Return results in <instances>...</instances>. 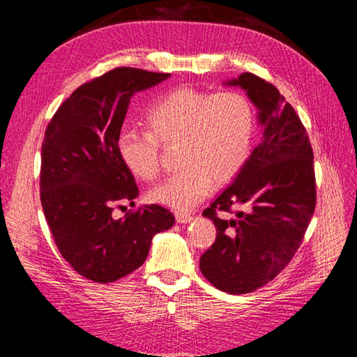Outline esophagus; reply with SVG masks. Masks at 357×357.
I'll list each match as a JSON object with an SVG mask.
<instances>
[{"label": "esophagus", "mask_w": 357, "mask_h": 357, "mask_svg": "<svg viewBox=\"0 0 357 357\" xmlns=\"http://www.w3.org/2000/svg\"><path fill=\"white\" fill-rule=\"evenodd\" d=\"M174 218H176L178 224H188V222L193 221V216L187 215V213H176V215H174Z\"/></svg>", "instance_id": "1"}]
</instances>
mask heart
<instances>
[{"instance_id": "1", "label": "heart", "mask_w": 357, "mask_h": 357, "mask_svg": "<svg viewBox=\"0 0 357 357\" xmlns=\"http://www.w3.org/2000/svg\"><path fill=\"white\" fill-rule=\"evenodd\" d=\"M149 132L126 128L116 138L121 161L133 176L151 181L159 174V142L179 139L184 165L150 192L155 202L192 210L236 176L252 151L255 112L239 92L206 93L181 87L159 98L144 115Z\"/></svg>"}]
</instances>
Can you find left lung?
<instances>
[{"label": "left lung", "mask_w": 357, "mask_h": 357, "mask_svg": "<svg viewBox=\"0 0 357 357\" xmlns=\"http://www.w3.org/2000/svg\"><path fill=\"white\" fill-rule=\"evenodd\" d=\"M222 84L247 93L262 136L231 184L202 211L218 234L199 268L218 290L244 294L275 279L301 245L316 206L313 150L275 86L248 72ZM231 206L243 210L230 220L217 216Z\"/></svg>", "instance_id": "8db88e82"}]
</instances>
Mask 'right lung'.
Wrapping results in <instances>:
<instances>
[{"label":"right lung","mask_w":357,"mask_h":357,"mask_svg":"<svg viewBox=\"0 0 357 357\" xmlns=\"http://www.w3.org/2000/svg\"><path fill=\"white\" fill-rule=\"evenodd\" d=\"M169 77L133 67L113 69L75 90L45 130L44 216L59 253L93 282H115L139 268L155 234L174 224V216L158 204L112 216L113 207L133 204L139 193L116 150L130 98Z\"/></svg>","instance_id":"obj_1"}]
</instances>
